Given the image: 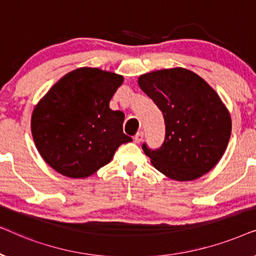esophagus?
<instances>
[{"instance_id": "34e87169", "label": "esophagus", "mask_w": 256, "mask_h": 256, "mask_svg": "<svg viewBox=\"0 0 256 256\" xmlns=\"http://www.w3.org/2000/svg\"><path fill=\"white\" fill-rule=\"evenodd\" d=\"M142 140H143V132H138V134H136V135L134 136V141H135V143H141Z\"/></svg>"}]
</instances>
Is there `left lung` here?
I'll return each instance as SVG.
<instances>
[{"label": "left lung", "mask_w": 256, "mask_h": 256, "mask_svg": "<svg viewBox=\"0 0 256 256\" xmlns=\"http://www.w3.org/2000/svg\"><path fill=\"white\" fill-rule=\"evenodd\" d=\"M138 84L166 121L162 146L143 152L170 180L200 178L216 166L228 144L232 120L218 93L197 73L183 68L140 76Z\"/></svg>", "instance_id": "left-lung-1"}]
</instances>
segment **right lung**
Masks as SVG:
<instances>
[{
  "label": "right lung",
  "instance_id": "obj_1",
  "mask_svg": "<svg viewBox=\"0 0 256 256\" xmlns=\"http://www.w3.org/2000/svg\"><path fill=\"white\" fill-rule=\"evenodd\" d=\"M124 76L98 68L66 73L38 101L31 132L42 158L58 174L87 178L113 158L122 143L124 114L112 110L110 99Z\"/></svg>",
  "mask_w": 256,
  "mask_h": 256
}]
</instances>
